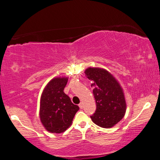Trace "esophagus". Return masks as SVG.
<instances>
[{
    "label": "esophagus",
    "instance_id": "obj_1",
    "mask_svg": "<svg viewBox=\"0 0 160 160\" xmlns=\"http://www.w3.org/2000/svg\"><path fill=\"white\" fill-rule=\"evenodd\" d=\"M78 106H79L80 109H83V107H84V106H83V103H80L79 104H78Z\"/></svg>",
    "mask_w": 160,
    "mask_h": 160
}]
</instances>
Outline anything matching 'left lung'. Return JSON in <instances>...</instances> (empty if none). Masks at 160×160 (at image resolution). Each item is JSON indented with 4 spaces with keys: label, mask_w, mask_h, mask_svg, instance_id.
Returning <instances> with one entry per match:
<instances>
[{
    "label": "left lung",
    "mask_w": 160,
    "mask_h": 160,
    "mask_svg": "<svg viewBox=\"0 0 160 160\" xmlns=\"http://www.w3.org/2000/svg\"><path fill=\"white\" fill-rule=\"evenodd\" d=\"M85 74L93 82L91 86L96 102V110L90 116L91 119L100 127H112L123 118L126 109L121 85L104 69L89 68L85 70Z\"/></svg>",
    "instance_id": "obj_1"
}]
</instances>
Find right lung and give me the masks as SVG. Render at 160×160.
Segmentation results:
<instances>
[{
    "mask_svg": "<svg viewBox=\"0 0 160 160\" xmlns=\"http://www.w3.org/2000/svg\"><path fill=\"white\" fill-rule=\"evenodd\" d=\"M68 78H55L43 90L40 100L39 117L45 129L51 133H61L71 125L79 109L64 92Z\"/></svg>",
    "mask_w": 160,
    "mask_h": 160,
    "instance_id": "add662e5",
    "label": "right lung"
}]
</instances>
